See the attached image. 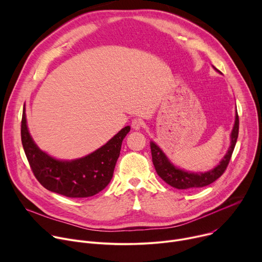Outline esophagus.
<instances>
[{
    "instance_id": "34e87169",
    "label": "esophagus",
    "mask_w": 262,
    "mask_h": 262,
    "mask_svg": "<svg viewBox=\"0 0 262 262\" xmlns=\"http://www.w3.org/2000/svg\"><path fill=\"white\" fill-rule=\"evenodd\" d=\"M143 125H144V121L142 119H140V118H136V119H134L132 121V127L134 129H136V130L140 129Z\"/></svg>"
}]
</instances>
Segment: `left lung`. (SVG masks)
<instances>
[{
  "label": "left lung",
  "mask_w": 262,
  "mask_h": 262,
  "mask_svg": "<svg viewBox=\"0 0 262 262\" xmlns=\"http://www.w3.org/2000/svg\"><path fill=\"white\" fill-rule=\"evenodd\" d=\"M238 127H239V119H238V114L236 113L235 123L231 133V145L229 147L228 152L221 161L220 165H217L214 169L206 173H200V174L185 172L175 168L169 162V160L166 158V156L164 155V152L161 150V149L154 142H151L150 148H151V155H152V163L155 165L158 175L169 185L178 190L203 188V186H206L212 183L223 175V173L225 172V170L228 167V164L232 157L234 147L236 144V140L238 137Z\"/></svg>",
  "instance_id": "8db88e82"
}]
</instances>
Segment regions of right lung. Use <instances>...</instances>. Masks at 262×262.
Here are the masks:
<instances>
[{"instance_id": "1", "label": "right lung", "mask_w": 262, "mask_h": 262, "mask_svg": "<svg viewBox=\"0 0 262 262\" xmlns=\"http://www.w3.org/2000/svg\"><path fill=\"white\" fill-rule=\"evenodd\" d=\"M130 130L125 126L105 145L76 161H58L41 151L31 138L24 111L21 143L31 170L40 184L68 198H86L102 191L113 177L122 141Z\"/></svg>"}]
</instances>
